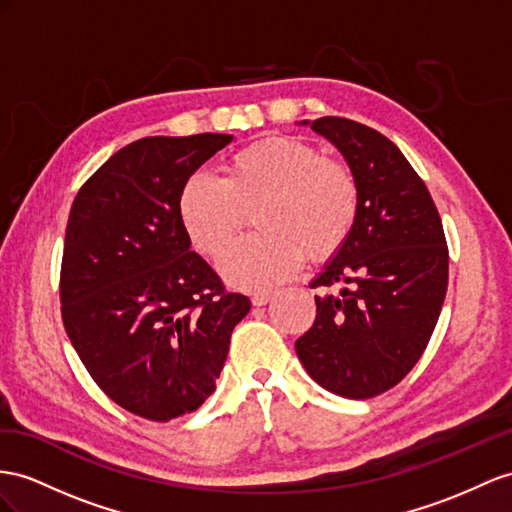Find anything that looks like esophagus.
<instances>
[{
  "instance_id": "esophagus-1",
  "label": "esophagus",
  "mask_w": 512,
  "mask_h": 512,
  "mask_svg": "<svg viewBox=\"0 0 512 512\" xmlns=\"http://www.w3.org/2000/svg\"><path fill=\"white\" fill-rule=\"evenodd\" d=\"M272 296H274L272 292H255V294L251 296V300H253L255 307H264V305L270 303Z\"/></svg>"
}]
</instances>
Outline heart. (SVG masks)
Here are the masks:
<instances>
[{"label":"heart","instance_id":"obj_1","mask_svg":"<svg viewBox=\"0 0 512 512\" xmlns=\"http://www.w3.org/2000/svg\"><path fill=\"white\" fill-rule=\"evenodd\" d=\"M222 173V179L190 175L179 194V214L192 244L218 259L259 209L257 227L264 233L233 246L220 264L235 285H274L305 257H331L357 222L355 170L307 140H255L229 155Z\"/></svg>","mask_w":512,"mask_h":512}]
</instances>
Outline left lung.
I'll use <instances>...</instances> for the list:
<instances>
[{"label": "left lung", "instance_id": "obj_1", "mask_svg": "<svg viewBox=\"0 0 512 512\" xmlns=\"http://www.w3.org/2000/svg\"><path fill=\"white\" fill-rule=\"evenodd\" d=\"M311 127L355 170L359 214L311 283L326 294L296 352L318 385L365 400L396 387L424 355L448 292V244L426 183L387 136L342 116Z\"/></svg>", "mask_w": 512, "mask_h": 512}]
</instances>
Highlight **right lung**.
<instances>
[{
	"mask_svg": "<svg viewBox=\"0 0 512 512\" xmlns=\"http://www.w3.org/2000/svg\"><path fill=\"white\" fill-rule=\"evenodd\" d=\"M229 134L149 136L116 151L71 205L60 311L99 389L125 411L168 422L216 389L251 300L190 251L183 183Z\"/></svg>",
	"mask_w": 512,
	"mask_h": 512,
	"instance_id": "1",
	"label": "right lung"
}]
</instances>
